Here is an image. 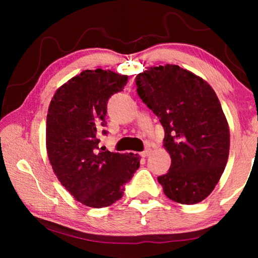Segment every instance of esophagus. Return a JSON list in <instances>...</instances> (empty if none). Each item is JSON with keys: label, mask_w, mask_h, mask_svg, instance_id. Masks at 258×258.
Returning <instances> with one entry per match:
<instances>
[{"label": "esophagus", "mask_w": 258, "mask_h": 258, "mask_svg": "<svg viewBox=\"0 0 258 258\" xmlns=\"http://www.w3.org/2000/svg\"><path fill=\"white\" fill-rule=\"evenodd\" d=\"M150 155V150L149 149H146V150H143L141 154H140V156L141 157H143V158H146V157H148Z\"/></svg>", "instance_id": "1"}]
</instances>
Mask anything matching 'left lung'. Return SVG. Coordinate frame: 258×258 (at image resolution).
<instances>
[{"label":"left lung","instance_id":"8db88e82","mask_svg":"<svg viewBox=\"0 0 258 258\" xmlns=\"http://www.w3.org/2000/svg\"><path fill=\"white\" fill-rule=\"evenodd\" d=\"M137 91L163 125L168 172L158 176L173 202L194 205L211 195L228 163L229 125L216 93L176 64L150 67L135 77Z\"/></svg>","mask_w":258,"mask_h":258}]
</instances>
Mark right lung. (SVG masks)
Returning a JSON list of instances; mask_svg holds the SVG:
<instances>
[{
	"instance_id": "obj_1",
	"label": "right lung",
	"mask_w": 258,
	"mask_h": 258,
	"mask_svg": "<svg viewBox=\"0 0 258 258\" xmlns=\"http://www.w3.org/2000/svg\"><path fill=\"white\" fill-rule=\"evenodd\" d=\"M127 76L84 71L56 90L46 117V150L56 177L74 198L93 208L110 206L140 167V156L100 149L107 103ZM107 134V131H102Z\"/></svg>"
}]
</instances>
